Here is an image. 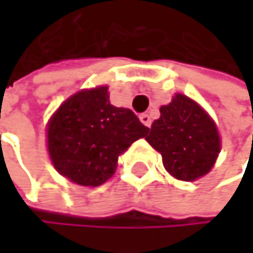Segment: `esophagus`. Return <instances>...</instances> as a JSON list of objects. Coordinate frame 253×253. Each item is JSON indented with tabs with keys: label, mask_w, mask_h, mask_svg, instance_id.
I'll use <instances>...</instances> for the list:
<instances>
[{
	"label": "esophagus",
	"mask_w": 253,
	"mask_h": 253,
	"mask_svg": "<svg viewBox=\"0 0 253 253\" xmlns=\"http://www.w3.org/2000/svg\"><path fill=\"white\" fill-rule=\"evenodd\" d=\"M139 120H141V123H142L144 126H147V127H150V124H152L150 115H147V114H141V115H139Z\"/></svg>",
	"instance_id": "esophagus-1"
}]
</instances>
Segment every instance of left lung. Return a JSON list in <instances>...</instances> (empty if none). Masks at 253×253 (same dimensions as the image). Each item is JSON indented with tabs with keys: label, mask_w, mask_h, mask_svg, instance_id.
Listing matches in <instances>:
<instances>
[{
	"label": "left lung",
	"mask_w": 253,
	"mask_h": 253,
	"mask_svg": "<svg viewBox=\"0 0 253 253\" xmlns=\"http://www.w3.org/2000/svg\"><path fill=\"white\" fill-rule=\"evenodd\" d=\"M147 142L162 155L164 167L173 177L193 182L205 176L220 153V136L212 118L187 95L176 94L161 106Z\"/></svg>",
	"instance_id": "8db88e82"
}]
</instances>
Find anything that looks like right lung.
<instances>
[{"instance_id": "obj_1", "label": "right lung", "mask_w": 253, "mask_h": 253, "mask_svg": "<svg viewBox=\"0 0 253 253\" xmlns=\"http://www.w3.org/2000/svg\"><path fill=\"white\" fill-rule=\"evenodd\" d=\"M147 132L130 109L111 104L108 86H98L60 104L48 121L46 145L62 176L83 187H98L115 173L118 156Z\"/></svg>"}]
</instances>
